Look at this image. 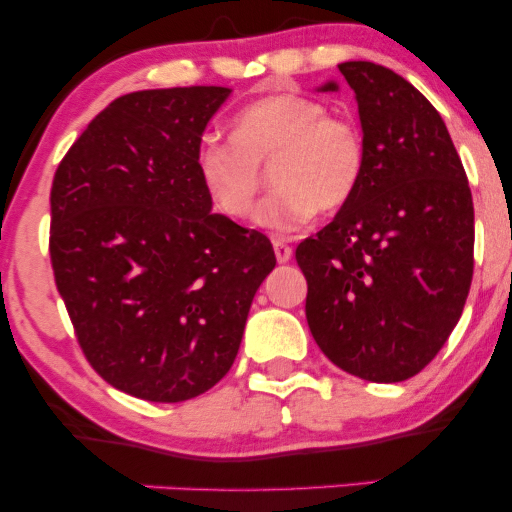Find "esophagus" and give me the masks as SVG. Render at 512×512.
<instances>
[{
  "label": "esophagus",
  "mask_w": 512,
  "mask_h": 512,
  "mask_svg": "<svg viewBox=\"0 0 512 512\" xmlns=\"http://www.w3.org/2000/svg\"><path fill=\"white\" fill-rule=\"evenodd\" d=\"M274 255H276V260L284 264V262L291 260L293 248H291V245H286L284 240H274Z\"/></svg>",
  "instance_id": "1"
}]
</instances>
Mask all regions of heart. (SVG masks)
Instances as JSON below:
<instances>
[{"label": "heart", "mask_w": 512, "mask_h": 512, "mask_svg": "<svg viewBox=\"0 0 512 512\" xmlns=\"http://www.w3.org/2000/svg\"><path fill=\"white\" fill-rule=\"evenodd\" d=\"M269 166L276 190L257 209V226L291 236L356 195L366 146L354 122L327 115L315 98L274 93L233 117V139L207 137L195 154L209 202L233 221L255 211Z\"/></svg>", "instance_id": "1"}]
</instances>
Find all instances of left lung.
I'll return each mask as SVG.
<instances>
[{
  "instance_id": "obj_1",
  "label": "left lung",
  "mask_w": 512,
  "mask_h": 512,
  "mask_svg": "<svg viewBox=\"0 0 512 512\" xmlns=\"http://www.w3.org/2000/svg\"><path fill=\"white\" fill-rule=\"evenodd\" d=\"M361 117L356 195L296 248L305 317L334 366L402 383L448 342L474 272V204L438 110L373 62H342ZM320 91H337L334 81Z\"/></svg>"
}]
</instances>
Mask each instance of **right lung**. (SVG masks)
Segmentation results:
<instances>
[{"label":"right lung","instance_id":"obj_1","mask_svg":"<svg viewBox=\"0 0 512 512\" xmlns=\"http://www.w3.org/2000/svg\"><path fill=\"white\" fill-rule=\"evenodd\" d=\"M223 86L115 98L57 168L55 284L93 370L149 402H185L236 361L269 238L214 214L195 154Z\"/></svg>","mask_w":512,"mask_h":512}]
</instances>
